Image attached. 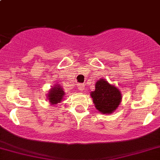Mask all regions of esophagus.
I'll list each match as a JSON object with an SVG mask.
<instances>
[{
	"label": "esophagus",
	"instance_id": "esophagus-1",
	"mask_svg": "<svg viewBox=\"0 0 160 160\" xmlns=\"http://www.w3.org/2000/svg\"><path fill=\"white\" fill-rule=\"evenodd\" d=\"M84 87H85V86H84V84H83V83H79L78 86H77V88H78L79 90H80V92H81V91H83V89H84Z\"/></svg>",
	"mask_w": 160,
	"mask_h": 160
}]
</instances>
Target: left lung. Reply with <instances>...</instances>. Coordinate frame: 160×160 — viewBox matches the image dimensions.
<instances>
[{"mask_svg":"<svg viewBox=\"0 0 160 160\" xmlns=\"http://www.w3.org/2000/svg\"><path fill=\"white\" fill-rule=\"evenodd\" d=\"M95 88V90L90 92V96L96 109L106 115L113 113L122 102L120 89L103 78L96 81Z\"/></svg>","mask_w":160,"mask_h":160,"instance_id":"obj_1","label":"left lung"}]
</instances>
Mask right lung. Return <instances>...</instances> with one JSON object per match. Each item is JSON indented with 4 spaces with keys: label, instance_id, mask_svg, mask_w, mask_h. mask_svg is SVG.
Instances as JSON below:
<instances>
[{
    "label": "right lung",
    "instance_id": "obj_1",
    "mask_svg": "<svg viewBox=\"0 0 160 160\" xmlns=\"http://www.w3.org/2000/svg\"><path fill=\"white\" fill-rule=\"evenodd\" d=\"M64 95H65V92L63 90L61 85L55 84L49 89L47 99L48 100L51 105H56L58 103L61 102V101L64 99Z\"/></svg>",
    "mask_w": 160,
    "mask_h": 160
}]
</instances>
